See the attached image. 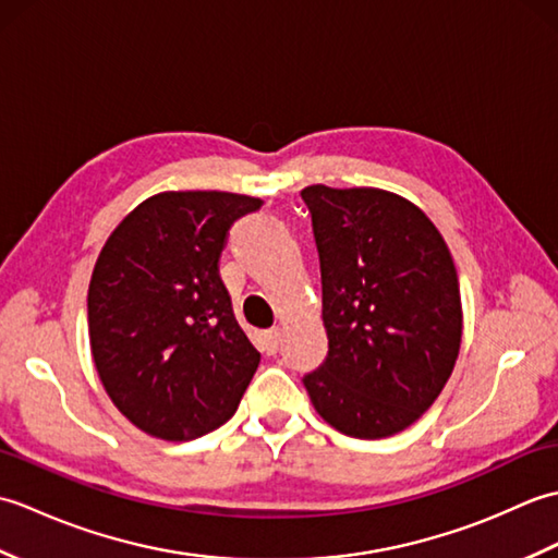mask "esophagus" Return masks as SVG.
I'll return each mask as SVG.
<instances>
[{
  "mask_svg": "<svg viewBox=\"0 0 558 558\" xmlns=\"http://www.w3.org/2000/svg\"><path fill=\"white\" fill-rule=\"evenodd\" d=\"M264 345L268 354H276L280 348V328H268L264 330Z\"/></svg>",
  "mask_w": 558,
  "mask_h": 558,
  "instance_id": "obj_1",
  "label": "esophagus"
}]
</instances>
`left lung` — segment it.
<instances>
[{"label":"left lung","instance_id":"1","mask_svg":"<svg viewBox=\"0 0 558 558\" xmlns=\"http://www.w3.org/2000/svg\"><path fill=\"white\" fill-rule=\"evenodd\" d=\"M322 260L328 357L304 376L340 434L386 438L434 405L453 374L462 304L453 256L412 201L376 186L302 189Z\"/></svg>","mask_w":558,"mask_h":558}]
</instances>
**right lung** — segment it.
Returning <instances> with one entry per match:
<instances>
[{
    "label": "right lung",
    "instance_id": "add662e5",
    "mask_svg": "<svg viewBox=\"0 0 558 558\" xmlns=\"http://www.w3.org/2000/svg\"><path fill=\"white\" fill-rule=\"evenodd\" d=\"M230 192H160L117 225L88 286L90 354L114 408L148 436L189 441L228 422L260 362L236 324L218 260Z\"/></svg>",
    "mask_w": 558,
    "mask_h": 558
}]
</instances>
